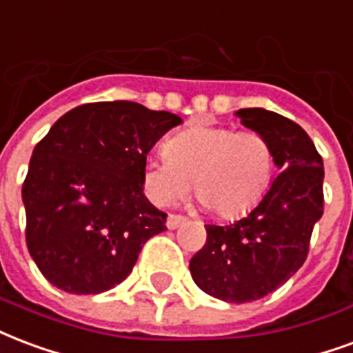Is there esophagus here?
I'll return each mask as SVG.
<instances>
[{
	"label": "esophagus",
	"mask_w": 353,
	"mask_h": 353,
	"mask_svg": "<svg viewBox=\"0 0 353 353\" xmlns=\"http://www.w3.org/2000/svg\"><path fill=\"white\" fill-rule=\"evenodd\" d=\"M185 221H187V219H185L183 215H174V213H170L168 219H166V226H168L170 230H176L177 226H181Z\"/></svg>",
	"instance_id": "34e87169"
}]
</instances>
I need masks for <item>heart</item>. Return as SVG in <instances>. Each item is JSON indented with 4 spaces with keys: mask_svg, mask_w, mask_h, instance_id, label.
<instances>
[{
    "mask_svg": "<svg viewBox=\"0 0 353 353\" xmlns=\"http://www.w3.org/2000/svg\"><path fill=\"white\" fill-rule=\"evenodd\" d=\"M163 155L142 170L143 192L159 208L185 196L192 183L211 213L237 219L262 202L275 176V151L258 130L190 125L164 142Z\"/></svg>",
    "mask_w": 353,
    "mask_h": 353,
    "instance_id": "heart-1",
    "label": "heart"
}]
</instances>
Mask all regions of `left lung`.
<instances>
[{"label": "left lung", "mask_w": 353, "mask_h": 353, "mask_svg": "<svg viewBox=\"0 0 353 353\" xmlns=\"http://www.w3.org/2000/svg\"><path fill=\"white\" fill-rule=\"evenodd\" d=\"M236 116L270 140L281 174L249 215L205 226V245L189 270L205 294L249 303L275 292L307 260L312 228L323 213V163L309 134L288 117L263 108H241Z\"/></svg>", "instance_id": "left-lung-1"}]
</instances>
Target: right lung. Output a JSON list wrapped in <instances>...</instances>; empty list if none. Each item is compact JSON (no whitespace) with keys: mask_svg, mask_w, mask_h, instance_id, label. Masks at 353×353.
<instances>
[{"mask_svg":"<svg viewBox=\"0 0 353 353\" xmlns=\"http://www.w3.org/2000/svg\"><path fill=\"white\" fill-rule=\"evenodd\" d=\"M181 123L130 101L77 106L35 145L22 185L26 243L46 281L101 294L125 281L166 213L143 194L151 148Z\"/></svg>","mask_w":353,"mask_h":353,"instance_id":"add662e5","label":"right lung"}]
</instances>
